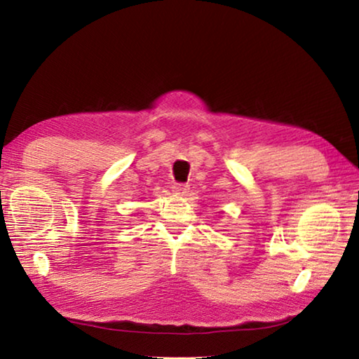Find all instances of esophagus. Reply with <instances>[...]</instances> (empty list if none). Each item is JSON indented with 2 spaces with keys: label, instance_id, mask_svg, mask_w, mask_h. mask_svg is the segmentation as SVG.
I'll return each instance as SVG.
<instances>
[{
  "label": "esophagus",
  "instance_id": "34e87169",
  "mask_svg": "<svg viewBox=\"0 0 359 359\" xmlns=\"http://www.w3.org/2000/svg\"><path fill=\"white\" fill-rule=\"evenodd\" d=\"M172 191L177 193V194H185L188 191V185L187 184H174Z\"/></svg>",
  "mask_w": 359,
  "mask_h": 359
}]
</instances>
